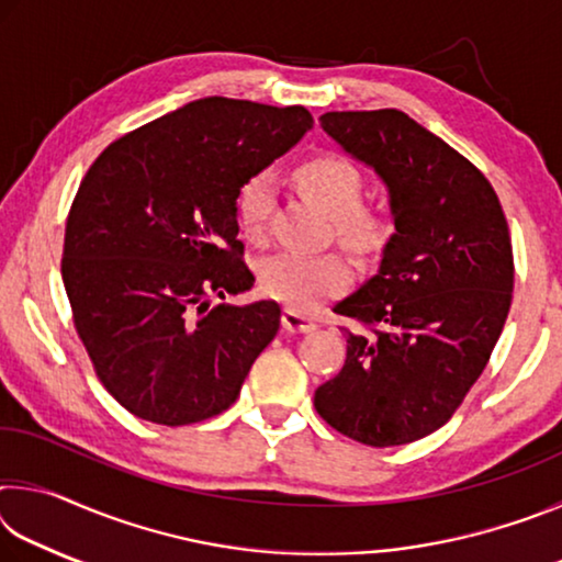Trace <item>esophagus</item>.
I'll return each mask as SVG.
<instances>
[{
    "label": "esophagus",
    "mask_w": 562,
    "mask_h": 562,
    "mask_svg": "<svg viewBox=\"0 0 562 562\" xmlns=\"http://www.w3.org/2000/svg\"><path fill=\"white\" fill-rule=\"evenodd\" d=\"M282 327L288 331H302L304 335V331H312L317 327V319L312 315H304L300 310L288 307L282 312Z\"/></svg>",
    "instance_id": "1"
}]
</instances>
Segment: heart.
Returning <instances> with one entry per match:
<instances>
[{
	"mask_svg": "<svg viewBox=\"0 0 562 562\" xmlns=\"http://www.w3.org/2000/svg\"><path fill=\"white\" fill-rule=\"evenodd\" d=\"M294 186L307 201L322 207L335 223L337 240L359 258H374L392 243L394 221L382 207L361 205L364 178L339 154H315L292 170ZM274 211V183L268 173H255L235 195V217L247 240H265ZM349 262L339 252L304 255L274 252L260 262V284L270 297L290 307L310 310L349 284Z\"/></svg>",
	"mask_w": 562,
	"mask_h": 562,
	"instance_id": "b5f03b06",
	"label": "heart"
}]
</instances>
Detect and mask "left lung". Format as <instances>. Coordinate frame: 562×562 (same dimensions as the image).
Here are the masks:
<instances>
[{
	"label": "left lung",
	"instance_id": "1",
	"mask_svg": "<svg viewBox=\"0 0 562 562\" xmlns=\"http://www.w3.org/2000/svg\"><path fill=\"white\" fill-rule=\"evenodd\" d=\"M319 123L384 178L396 235L379 274L335 307L355 327H341L345 367L315 408L351 441L412 443L456 414L506 325V213L488 178L404 111H329Z\"/></svg>",
	"mask_w": 562,
	"mask_h": 562
}]
</instances>
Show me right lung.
Returning a JSON list of instances; mask_svg holds the SVG:
<instances>
[{
    "label": "right lung",
    "instance_id": "add662e5",
    "mask_svg": "<svg viewBox=\"0 0 562 562\" xmlns=\"http://www.w3.org/2000/svg\"><path fill=\"white\" fill-rule=\"evenodd\" d=\"M310 126L304 106L211 97L123 133L89 166L61 278L93 372L133 416L190 426L223 414L278 335V302H211L255 282L237 188Z\"/></svg>",
    "mask_w": 562,
    "mask_h": 562
}]
</instances>
